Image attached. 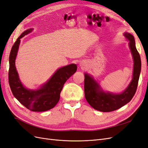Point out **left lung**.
Listing matches in <instances>:
<instances>
[{"instance_id": "left-lung-1", "label": "left lung", "mask_w": 148, "mask_h": 148, "mask_svg": "<svg viewBox=\"0 0 148 148\" xmlns=\"http://www.w3.org/2000/svg\"><path fill=\"white\" fill-rule=\"evenodd\" d=\"M123 35L129 41V47L134 61L133 78L127 89L120 94L104 92L92 77L84 74V89L86 99L94 109L103 112L115 110L127 104L132 100L137 89L141 68L140 56L136 48L133 36L128 33H125Z\"/></svg>"}]
</instances>
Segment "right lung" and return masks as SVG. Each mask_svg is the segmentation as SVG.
Returning <instances> with one entry per match:
<instances>
[{
	"label": "right lung",
	"mask_w": 148,
	"mask_h": 148,
	"mask_svg": "<svg viewBox=\"0 0 148 148\" xmlns=\"http://www.w3.org/2000/svg\"><path fill=\"white\" fill-rule=\"evenodd\" d=\"M33 31H25L13 44L9 56L8 82L13 96L22 105L33 112H44L54 107L60 99V94L64 83L77 71V66L70 64L58 69L51 78L39 89L30 90L21 83L15 66V59L20 39Z\"/></svg>",
	"instance_id": "add662e5"
}]
</instances>
